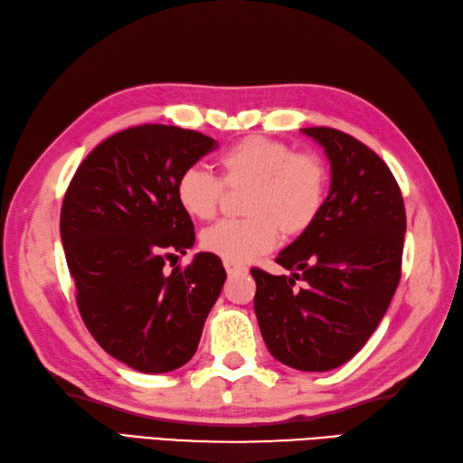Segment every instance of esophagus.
Here are the masks:
<instances>
[{
  "label": "esophagus",
  "instance_id": "34e87169",
  "mask_svg": "<svg viewBox=\"0 0 463 463\" xmlns=\"http://www.w3.org/2000/svg\"><path fill=\"white\" fill-rule=\"evenodd\" d=\"M224 270H227L229 276H236V274H244V272H246V266H244V264H239V262L224 260Z\"/></svg>",
  "mask_w": 463,
  "mask_h": 463
}]
</instances>
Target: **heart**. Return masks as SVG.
<instances>
[{"label": "heart", "instance_id": "b5f03b06", "mask_svg": "<svg viewBox=\"0 0 463 463\" xmlns=\"http://www.w3.org/2000/svg\"><path fill=\"white\" fill-rule=\"evenodd\" d=\"M222 181L201 167H187L175 183L179 207L189 217L209 221L217 214L224 185L249 189L242 211L249 219L222 221L203 232V246L231 262H249L284 236H299L326 205L329 169L316 154H296L292 146L249 136L219 157Z\"/></svg>", "mask_w": 463, "mask_h": 463}]
</instances>
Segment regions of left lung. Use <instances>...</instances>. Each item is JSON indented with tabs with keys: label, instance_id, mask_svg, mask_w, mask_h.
<instances>
[{
	"label": "left lung",
	"instance_id": "1",
	"mask_svg": "<svg viewBox=\"0 0 463 463\" xmlns=\"http://www.w3.org/2000/svg\"><path fill=\"white\" fill-rule=\"evenodd\" d=\"M326 149L331 187L317 221L278 254L292 276L254 268V311L268 351L288 367L324 373L357 354L401 282L406 213L384 161L353 136L304 128ZM296 279L307 282L296 290Z\"/></svg>",
	"mask_w": 463,
	"mask_h": 463
}]
</instances>
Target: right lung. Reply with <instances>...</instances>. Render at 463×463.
<instances>
[{"label":"right lung","instance_id":"obj_1","mask_svg":"<svg viewBox=\"0 0 463 463\" xmlns=\"http://www.w3.org/2000/svg\"><path fill=\"white\" fill-rule=\"evenodd\" d=\"M214 147L213 137L177 126L128 128L86 156L64 193L61 241L84 326L139 373L175 371L195 354L227 280L211 252L171 274L164 268L195 244L175 183Z\"/></svg>","mask_w":463,"mask_h":463}]
</instances>
